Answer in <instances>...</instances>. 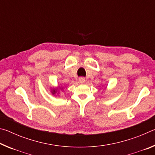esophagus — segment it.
<instances>
[{"label": "esophagus", "instance_id": "1", "mask_svg": "<svg viewBox=\"0 0 155 155\" xmlns=\"http://www.w3.org/2000/svg\"><path fill=\"white\" fill-rule=\"evenodd\" d=\"M78 81H79V82L81 83H85V78H83V77H80L79 78H78Z\"/></svg>", "mask_w": 155, "mask_h": 155}]
</instances>
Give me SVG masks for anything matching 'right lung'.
<instances>
[{
	"mask_svg": "<svg viewBox=\"0 0 155 155\" xmlns=\"http://www.w3.org/2000/svg\"><path fill=\"white\" fill-rule=\"evenodd\" d=\"M59 90H63V87H61L60 86H59V87H57L55 88H52L51 89V93L52 95H55V94H57V95L59 93Z\"/></svg>",
	"mask_w": 155,
	"mask_h": 155,
	"instance_id": "add662e5",
	"label": "right lung"
}]
</instances>
